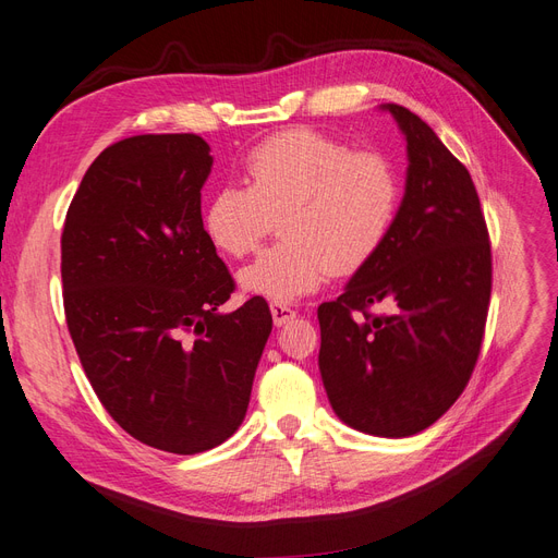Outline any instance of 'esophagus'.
Here are the masks:
<instances>
[{
    "mask_svg": "<svg viewBox=\"0 0 558 558\" xmlns=\"http://www.w3.org/2000/svg\"><path fill=\"white\" fill-rule=\"evenodd\" d=\"M270 311H272V320H275V325H277V327L286 325L288 320H293V318L298 316V311H295V308L286 306V304H279V302H272V304H270Z\"/></svg>",
    "mask_w": 558,
    "mask_h": 558,
    "instance_id": "1",
    "label": "esophagus"
}]
</instances>
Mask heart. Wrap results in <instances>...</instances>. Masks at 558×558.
<instances>
[{"instance_id": "obj_1", "label": "heart", "mask_w": 558, "mask_h": 558, "mask_svg": "<svg viewBox=\"0 0 558 558\" xmlns=\"http://www.w3.org/2000/svg\"><path fill=\"white\" fill-rule=\"evenodd\" d=\"M244 183L213 194L204 231L219 252H254L281 217V242L238 272L244 293L295 302L329 272L366 267L393 229L400 178L380 153H352L320 132L298 128L265 140L244 160Z\"/></svg>"}]
</instances>
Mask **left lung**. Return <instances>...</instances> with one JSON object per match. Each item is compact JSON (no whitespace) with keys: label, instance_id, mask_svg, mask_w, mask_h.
Here are the masks:
<instances>
[{"label":"left lung","instance_id":"1","mask_svg":"<svg viewBox=\"0 0 558 558\" xmlns=\"http://www.w3.org/2000/svg\"><path fill=\"white\" fill-rule=\"evenodd\" d=\"M405 194L377 256L318 306V366L331 410L375 437H410L447 412L481 352L493 254L470 171L408 107ZM390 311L371 317L365 308ZM362 310V317H352Z\"/></svg>","mask_w":558,"mask_h":558}]
</instances>
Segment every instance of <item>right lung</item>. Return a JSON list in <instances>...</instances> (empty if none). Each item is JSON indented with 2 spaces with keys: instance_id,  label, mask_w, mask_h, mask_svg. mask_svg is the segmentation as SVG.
Returning a JSON list of instances; mask_svg holds the SVG:
<instances>
[{
  "instance_id": "add662e5",
  "label": "right lung",
  "mask_w": 558,
  "mask_h": 558,
  "mask_svg": "<svg viewBox=\"0 0 558 558\" xmlns=\"http://www.w3.org/2000/svg\"><path fill=\"white\" fill-rule=\"evenodd\" d=\"M210 169L196 135L117 142L84 173L61 235L65 323L88 383L125 433L181 456L240 428L272 331L263 298L219 311L235 286L204 231Z\"/></svg>"
}]
</instances>
